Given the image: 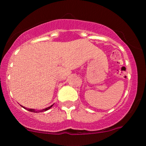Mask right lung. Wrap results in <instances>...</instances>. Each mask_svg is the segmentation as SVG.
I'll return each instance as SVG.
<instances>
[{"instance_id": "1", "label": "right lung", "mask_w": 146, "mask_h": 146, "mask_svg": "<svg viewBox=\"0 0 146 146\" xmlns=\"http://www.w3.org/2000/svg\"><path fill=\"white\" fill-rule=\"evenodd\" d=\"M53 105H51V106H49V107H48V108H44V109H42V110H35V109H32V108H25V107H23V106H21L22 107H23V108H25V109H27V110H29V111H30V112H32V113H41V112H44V111H46V110H48V109H50V108H51L52 106H53Z\"/></svg>"}]
</instances>
